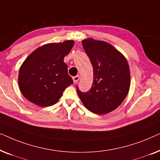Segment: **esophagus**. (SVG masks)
Here are the masks:
<instances>
[{"label":"esophagus","instance_id":"obj_1","mask_svg":"<svg viewBox=\"0 0 160 160\" xmlns=\"http://www.w3.org/2000/svg\"><path fill=\"white\" fill-rule=\"evenodd\" d=\"M73 82L74 83H76L78 80H79V76H74V77H73Z\"/></svg>","mask_w":160,"mask_h":160}]
</instances>
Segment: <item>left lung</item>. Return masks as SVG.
<instances>
[{"label": "left lung", "instance_id": "1", "mask_svg": "<svg viewBox=\"0 0 160 160\" xmlns=\"http://www.w3.org/2000/svg\"><path fill=\"white\" fill-rule=\"evenodd\" d=\"M82 46L93 67V83L89 91L82 92L76 87L84 106L98 114L118 108L128 95L130 71L128 61L110 43L89 38Z\"/></svg>", "mask_w": 160, "mask_h": 160}]
</instances>
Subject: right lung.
Returning a JSON list of instances; mask_svg holds the SVG:
<instances>
[{
	"mask_svg": "<svg viewBox=\"0 0 160 160\" xmlns=\"http://www.w3.org/2000/svg\"><path fill=\"white\" fill-rule=\"evenodd\" d=\"M73 44V40L47 43L25 59L19 68L18 83L26 99L41 107L58 102L65 89L73 82L63 61Z\"/></svg>",
	"mask_w": 160,
	"mask_h": 160,
	"instance_id": "right-lung-1",
	"label": "right lung"
}]
</instances>
